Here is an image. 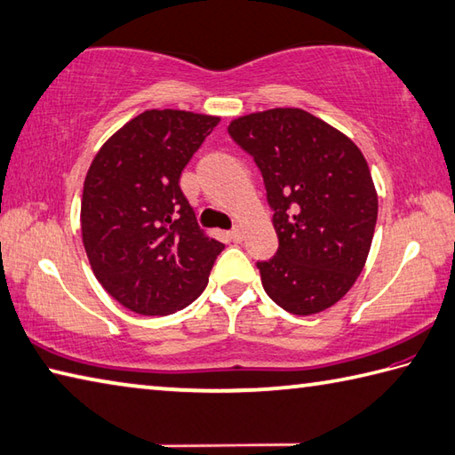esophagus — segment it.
Returning a JSON list of instances; mask_svg holds the SVG:
<instances>
[{
  "mask_svg": "<svg viewBox=\"0 0 455 455\" xmlns=\"http://www.w3.org/2000/svg\"><path fill=\"white\" fill-rule=\"evenodd\" d=\"M229 237L234 239L235 243H239V242H243V228L242 226H235L234 229L229 231Z\"/></svg>",
  "mask_w": 455,
  "mask_h": 455,
  "instance_id": "esophagus-1",
  "label": "esophagus"
}]
</instances>
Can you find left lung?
<instances>
[{"mask_svg": "<svg viewBox=\"0 0 455 455\" xmlns=\"http://www.w3.org/2000/svg\"><path fill=\"white\" fill-rule=\"evenodd\" d=\"M228 131L259 166L279 250L259 261L265 293L315 315L348 293L371 251L379 196L361 148L303 108L237 116Z\"/></svg>", "mask_w": 455, "mask_h": 455, "instance_id": "left-lung-1", "label": "left lung"}]
</instances>
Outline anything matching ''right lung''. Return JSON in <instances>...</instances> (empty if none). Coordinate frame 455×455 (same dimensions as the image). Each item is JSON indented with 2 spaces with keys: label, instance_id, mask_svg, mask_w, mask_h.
Wrapping results in <instances>:
<instances>
[{
  "label": "right lung",
  "instance_id": "obj_1",
  "mask_svg": "<svg viewBox=\"0 0 455 455\" xmlns=\"http://www.w3.org/2000/svg\"><path fill=\"white\" fill-rule=\"evenodd\" d=\"M218 123L190 110H144L91 162L83 245L94 277L132 313L164 316L196 301L224 250L180 190V174Z\"/></svg>",
  "mask_w": 455,
  "mask_h": 455
}]
</instances>
